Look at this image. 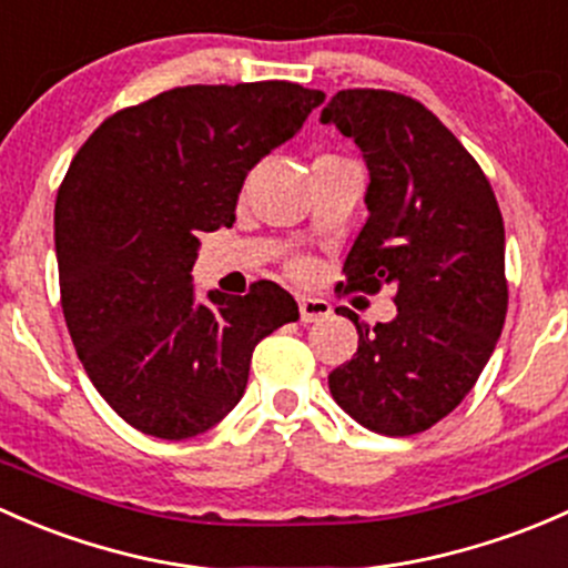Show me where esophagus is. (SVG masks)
I'll return each instance as SVG.
<instances>
[{
  "mask_svg": "<svg viewBox=\"0 0 568 568\" xmlns=\"http://www.w3.org/2000/svg\"><path fill=\"white\" fill-rule=\"evenodd\" d=\"M297 312H301V323H317V320L331 317V303L323 297H297Z\"/></svg>",
  "mask_w": 568,
  "mask_h": 568,
  "instance_id": "esophagus-1",
  "label": "esophagus"
}]
</instances>
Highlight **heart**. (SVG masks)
I'll list each match as a JSON object with an SVG mask.
<instances>
[{
  "mask_svg": "<svg viewBox=\"0 0 568 568\" xmlns=\"http://www.w3.org/2000/svg\"><path fill=\"white\" fill-rule=\"evenodd\" d=\"M327 163H344V161H342V158H336V155H320L317 161H314V166H327ZM290 271L295 273V276H306V273L312 271V265H308L306 260H297V262H292Z\"/></svg>",
  "mask_w": 568,
  "mask_h": 568,
  "instance_id": "b5f03b06",
  "label": "heart"
}]
</instances>
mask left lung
Returning <instances> with one entry per match:
<instances>
[{"label": "left lung", "mask_w": 568, "mask_h": 568, "mask_svg": "<svg viewBox=\"0 0 568 568\" xmlns=\"http://www.w3.org/2000/svg\"><path fill=\"white\" fill-rule=\"evenodd\" d=\"M369 166L364 230L336 295L394 286L396 317L358 327V353L327 374L349 418L388 437L426 432L470 394L506 323V232L487 174L424 103L342 90L323 109Z\"/></svg>", "instance_id": "8db88e82"}]
</instances>
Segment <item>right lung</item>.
<instances>
[{"mask_svg": "<svg viewBox=\"0 0 568 568\" xmlns=\"http://www.w3.org/2000/svg\"><path fill=\"white\" fill-rule=\"evenodd\" d=\"M323 101L292 81L174 87L114 111L70 161L54 204L62 314L133 429L207 432L241 402L256 344L301 317L273 282L196 303L191 267L199 235L235 221L251 166Z\"/></svg>", "mask_w": 568, "mask_h": 568, "instance_id": "add662e5", "label": "right lung"}]
</instances>
